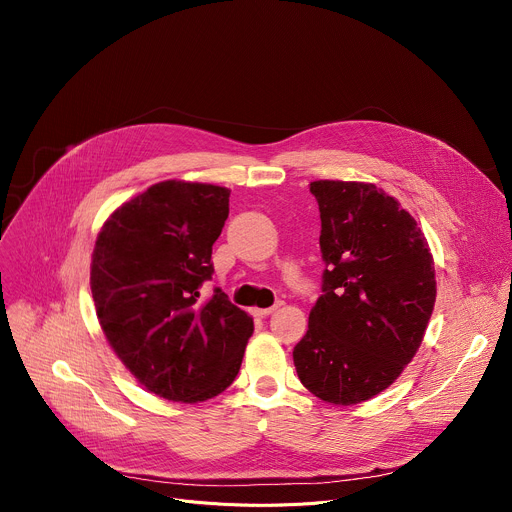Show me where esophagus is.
I'll return each instance as SVG.
<instances>
[{
    "label": "esophagus",
    "mask_w": 512,
    "mask_h": 512,
    "mask_svg": "<svg viewBox=\"0 0 512 512\" xmlns=\"http://www.w3.org/2000/svg\"><path fill=\"white\" fill-rule=\"evenodd\" d=\"M281 306H283V304L277 302V304L271 306V308H255V310H253V316H257V318H267V316H271L273 312H277Z\"/></svg>",
    "instance_id": "34e87169"
}]
</instances>
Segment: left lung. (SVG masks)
Masks as SVG:
<instances>
[{"label":"left lung","instance_id":"left-lung-1","mask_svg":"<svg viewBox=\"0 0 512 512\" xmlns=\"http://www.w3.org/2000/svg\"><path fill=\"white\" fill-rule=\"evenodd\" d=\"M324 296L294 348L302 385L332 405L391 387L419 350L435 304V263L401 202L371 182L316 180Z\"/></svg>","mask_w":512,"mask_h":512}]
</instances>
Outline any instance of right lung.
Masks as SVG:
<instances>
[{
  "instance_id": "right-lung-1",
  "label": "right lung",
  "mask_w": 512,
  "mask_h": 512,
  "mask_svg": "<svg viewBox=\"0 0 512 512\" xmlns=\"http://www.w3.org/2000/svg\"><path fill=\"white\" fill-rule=\"evenodd\" d=\"M225 186L164 180L117 206L91 255L101 330L125 369L176 403L221 395L237 377L253 318L221 289L200 302L229 216Z\"/></svg>"
}]
</instances>
